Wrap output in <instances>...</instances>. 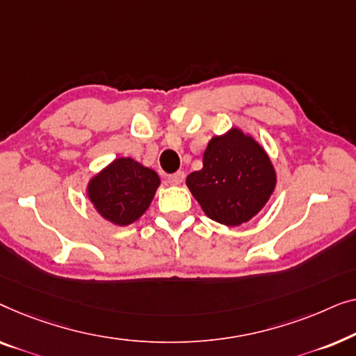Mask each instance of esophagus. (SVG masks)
I'll list each match as a JSON object with an SVG mask.
<instances>
[{
  "instance_id": "obj_1",
  "label": "esophagus",
  "mask_w": 356,
  "mask_h": 356,
  "mask_svg": "<svg viewBox=\"0 0 356 356\" xmlns=\"http://www.w3.org/2000/svg\"><path fill=\"white\" fill-rule=\"evenodd\" d=\"M184 177H185L184 171H177L176 174H171V176L168 177V182L171 185H180L184 182Z\"/></svg>"
}]
</instances>
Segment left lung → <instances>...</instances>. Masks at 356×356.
I'll list each match as a JSON object with an SVG mask.
<instances>
[{"mask_svg": "<svg viewBox=\"0 0 356 356\" xmlns=\"http://www.w3.org/2000/svg\"><path fill=\"white\" fill-rule=\"evenodd\" d=\"M187 187L209 219L234 227L261 211L276 171L261 145L234 127L209 140L203 168L190 174Z\"/></svg>", "mask_w": 356, "mask_h": 356, "instance_id": "8db88e82", "label": "left lung"}]
</instances>
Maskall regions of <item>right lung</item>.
Returning <instances> with one entry per match:
<instances>
[{
  "mask_svg": "<svg viewBox=\"0 0 356 356\" xmlns=\"http://www.w3.org/2000/svg\"><path fill=\"white\" fill-rule=\"evenodd\" d=\"M161 184L153 169L132 158H118L90 179V202L106 221L129 226L147 211Z\"/></svg>",
  "mask_w": 356,
  "mask_h": 356,
  "instance_id": "1",
  "label": "right lung"
}]
</instances>
